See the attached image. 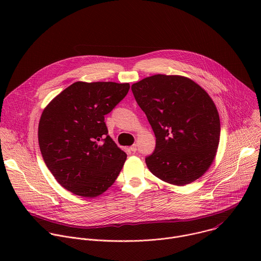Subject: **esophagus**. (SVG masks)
Listing matches in <instances>:
<instances>
[{"instance_id": "1", "label": "esophagus", "mask_w": 261, "mask_h": 261, "mask_svg": "<svg viewBox=\"0 0 261 261\" xmlns=\"http://www.w3.org/2000/svg\"><path fill=\"white\" fill-rule=\"evenodd\" d=\"M130 151H131V152H133V153H135V152L137 151V145H136V144L131 145V146H130Z\"/></svg>"}]
</instances>
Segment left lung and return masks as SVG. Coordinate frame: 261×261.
<instances>
[{
    "label": "left lung",
    "instance_id": "obj_1",
    "mask_svg": "<svg viewBox=\"0 0 261 261\" xmlns=\"http://www.w3.org/2000/svg\"><path fill=\"white\" fill-rule=\"evenodd\" d=\"M156 136L145 158L160 179L184 186L199 178L213 163L220 139V119L208 94L179 75L145 77L131 87Z\"/></svg>",
    "mask_w": 261,
    "mask_h": 261
}]
</instances>
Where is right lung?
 I'll list each match as a JSON object with an SVG mask.
<instances>
[{
    "label": "right lung",
    "mask_w": 261,
    "mask_h": 261,
    "mask_svg": "<svg viewBox=\"0 0 261 261\" xmlns=\"http://www.w3.org/2000/svg\"><path fill=\"white\" fill-rule=\"evenodd\" d=\"M129 89V84L76 82L44 108L38 127L40 151L66 190L92 198L117 179L127 155L107 135L104 116Z\"/></svg>",
    "instance_id": "add662e5"
}]
</instances>
